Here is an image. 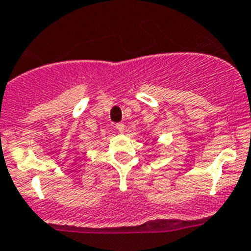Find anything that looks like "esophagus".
Here are the masks:
<instances>
[{
    "mask_svg": "<svg viewBox=\"0 0 251 251\" xmlns=\"http://www.w3.org/2000/svg\"><path fill=\"white\" fill-rule=\"evenodd\" d=\"M116 128H117V130H118L119 133H123L124 132V124L123 123H117L116 124Z\"/></svg>",
    "mask_w": 251,
    "mask_h": 251,
    "instance_id": "34e87169",
    "label": "esophagus"
}]
</instances>
